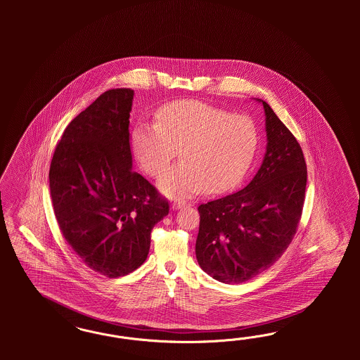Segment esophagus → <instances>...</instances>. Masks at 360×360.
<instances>
[{
	"label": "esophagus",
	"mask_w": 360,
	"mask_h": 360,
	"mask_svg": "<svg viewBox=\"0 0 360 360\" xmlns=\"http://www.w3.org/2000/svg\"><path fill=\"white\" fill-rule=\"evenodd\" d=\"M186 206L185 202H175L172 205V210L174 211V210H179V208H184Z\"/></svg>",
	"instance_id": "1"
}]
</instances>
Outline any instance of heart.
Here are the masks:
<instances>
[{
  "label": "heart",
  "mask_w": 360,
  "mask_h": 360,
  "mask_svg": "<svg viewBox=\"0 0 360 360\" xmlns=\"http://www.w3.org/2000/svg\"><path fill=\"white\" fill-rule=\"evenodd\" d=\"M157 124L139 122L131 131V152L142 170L160 174L174 158L181 161L158 178V190L170 199H187L202 188L220 193L248 170L259 143L255 121L229 115L202 101L166 104Z\"/></svg>",
  "instance_id": "b5f03b06"
}]
</instances>
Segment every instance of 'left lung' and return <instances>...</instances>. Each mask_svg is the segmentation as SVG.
<instances>
[{"instance_id": "obj_1", "label": "left lung", "mask_w": 360, "mask_h": 360, "mask_svg": "<svg viewBox=\"0 0 360 360\" xmlns=\"http://www.w3.org/2000/svg\"><path fill=\"white\" fill-rule=\"evenodd\" d=\"M266 148L251 182L235 194L200 205L195 255L223 283H241L271 268L295 236L305 200V158L295 136L260 98Z\"/></svg>"}]
</instances>
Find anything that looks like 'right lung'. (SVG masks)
I'll return each mask as SVG.
<instances>
[{
    "label": "right lung",
    "instance_id": "obj_1",
    "mask_svg": "<svg viewBox=\"0 0 360 360\" xmlns=\"http://www.w3.org/2000/svg\"><path fill=\"white\" fill-rule=\"evenodd\" d=\"M134 91L109 89L68 124L50 166L55 218L92 271L125 276L146 260L153 227L169 203L133 172L129 117Z\"/></svg>",
    "mask_w": 360,
    "mask_h": 360
}]
</instances>
